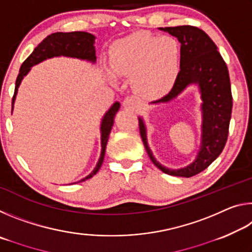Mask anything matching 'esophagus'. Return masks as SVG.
I'll use <instances>...</instances> for the list:
<instances>
[{
	"mask_svg": "<svg viewBox=\"0 0 252 252\" xmlns=\"http://www.w3.org/2000/svg\"><path fill=\"white\" fill-rule=\"evenodd\" d=\"M123 105L129 109H136L140 105V101L134 96H126V99L123 100Z\"/></svg>",
	"mask_w": 252,
	"mask_h": 252,
	"instance_id": "34e87169",
	"label": "esophagus"
}]
</instances>
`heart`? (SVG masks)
Here are the masks:
<instances>
[{
    "instance_id": "heart-1",
    "label": "heart",
    "mask_w": 252,
    "mask_h": 252,
    "mask_svg": "<svg viewBox=\"0 0 252 252\" xmlns=\"http://www.w3.org/2000/svg\"><path fill=\"white\" fill-rule=\"evenodd\" d=\"M114 73L133 76L135 90L144 96L164 94L180 69V48L171 36L135 33L119 42L111 59Z\"/></svg>"
}]
</instances>
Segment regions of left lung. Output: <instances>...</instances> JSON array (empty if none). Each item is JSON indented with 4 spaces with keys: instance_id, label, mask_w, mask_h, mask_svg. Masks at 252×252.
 <instances>
[{
    "instance_id": "1",
    "label": "left lung",
    "mask_w": 252,
    "mask_h": 252,
    "mask_svg": "<svg viewBox=\"0 0 252 252\" xmlns=\"http://www.w3.org/2000/svg\"><path fill=\"white\" fill-rule=\"evenodd\" d=\"M159 29L176 36L181 43L180 72L171 91L152 103L172 101L189 85L198 84L202 99L201 146L192 163L186 168L172 170L163 167L153 157L148 146L146 126L141 118H139L140 134L148 156L157 168L170 176L190 178L207 169L222 152L227 142L232 110L229 71L215 42L202 30L191 25Z\"/></svg>"
}]
</instances>
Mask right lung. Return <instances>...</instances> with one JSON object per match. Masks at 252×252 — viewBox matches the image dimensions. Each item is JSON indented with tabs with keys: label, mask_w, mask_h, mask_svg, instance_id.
Masks as SVG:
<instances>
[{
	"label": "right lung",
	"mask_w": 252,
	"mask_h": 252,
	"mask_svg": "<svg viewBox=\"0 0 252 252\" xmlns=\"http://www.w3.org/2000/svg\"><path fill=\"white\" fill-rule=\"evenodd\" d=\"M94 40L95 36L92 35L91 33L88 32H57L52 33L51 35H48L45 39L41 42V43L34 49L33 52L30 54V57L25 60L23 64L21 65V69L19 72L18 78H16L15 82V90L14 95L12 99V110H13V104L15 101V95L18 93V89L21 84V81L23 80L25 75L29 73L33 65L37 64L46 59H51L53 57H70V58H76L81 60H87V61L95 62V48H94ZM119 108H120V103L116 102L110 110L104 114L103 119H102L101 123V156L100 159L97 161L95 168L93 171L83 178L82 180L79 182H82L88 180V179L92 178L94 174L99 171L101 168L102 162L104 159L105 155V148L106 143L109 140V134L111 129L113 126L114 122V116L118 112Z\"/></svg>",
	"instance_id": "right-lung-1"
}]
</instances>
